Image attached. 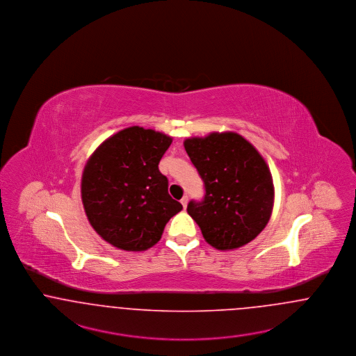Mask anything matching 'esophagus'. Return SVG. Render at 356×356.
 Here are the masks:
<instances>
[{
    "label": "esophagus",
    "mask_w": 356,
    "mask_h": 356,
    "mask_svg": "<svg viewBox=\"0 0 356 356\" xmlns=\"http://www.w3.org/2000/svg\"><path fill=\"white\" fill-rule=\"evenodd\" d=\"M187 202H188V197L185 195L182 200H181V203H182V206H184V209H186V206H187Z\"/></svg>",
    "instance_id": "obj_1"
}]
</instances>
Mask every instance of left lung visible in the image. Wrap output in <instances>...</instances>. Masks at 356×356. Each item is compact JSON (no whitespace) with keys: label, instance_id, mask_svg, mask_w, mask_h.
<instances>
[{"label":"left lung","instance_id":"1","mask_svg":"<svg viewBox=\"0 0 356 356\" xmlns=\"http://www.w3.org/2000/svg\"><path fill=\"white\" fill-rule=\"evenodd\" d=\"M184 145L206 191L201 202H188V216L213 248L248 245L266 227L274 206L273 177L262 155L232 131L187 138Z\"/></svg>","mask_w":356,"mask_h":356}]
</instances>
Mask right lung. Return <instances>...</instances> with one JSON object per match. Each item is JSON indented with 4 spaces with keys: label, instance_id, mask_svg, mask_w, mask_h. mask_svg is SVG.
I'll use <instances>...</instances> for the list:
<instances>
[{
    "label": "right lung",
    "instance_id": "1",
    "mask_svg": "<svg viewBox=\"0 0 356 356\" xmlns=\"http://www.w3.org/2000/svg\"><path fill=\"white\" fill-rule=\"evenodd\" d=\"M171 142L163 133L131 126L104 140L89 158L81 182L83 209L94 230L114 248H153L182 210L158 169Z\"/></svg>",
    "mask_w": 356,
    "mask_h": 356
}]
</instances>
